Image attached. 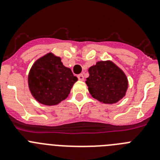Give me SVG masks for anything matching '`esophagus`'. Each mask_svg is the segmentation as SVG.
<instances>
[{"label":"esophagus","instance_id":"obj_1","mask_svg":"<svg viewBox=\"0 0 160 160\" xmlns=\"http://www.w3.org/2000/svg\"><path fill=\"white\" fill-rule=\"evenodd\" d=\"M78 78L79 81H83L84 80V76H83V74H79V75H78Z\"/></svg>","mask_w":160,"mask_h":160}]
</instances>
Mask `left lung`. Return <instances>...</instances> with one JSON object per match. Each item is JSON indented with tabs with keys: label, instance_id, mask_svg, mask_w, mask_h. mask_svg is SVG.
I'll return each instance as SVG.
<instances>
[{
	"label": "left lung",
	"instance_id": "1",
	"mask_svg": "<svg viewBox=\"0 0 160 160\" xmlns=\"http://www.w3.org/2000/svg\"><path fill=\"white\" fill-rule=\"evenodd\" d=\"M86 84L94 98L104 104H114L125 97L128 89L126 73L112 61H99L88 69Z\"/></svg>",
	"mask_w": 160,
	"mask_h": 160
}]
</instances>
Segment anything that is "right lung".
<instances>
[{"instance_id":"right-lung-1","label":"right lung","mask_w":160,"mask_h":160,"mask_svg":"<svg viewBox=\"0 0 160 160\" xmlns=\"http://www.w3.org/2000/svg\"><path fill=\"white\" fill-rule=\"evenodd\" d=\"M77 81L70 68L53 53L39 58L28 75L31 94L37 102L46 106H56L66 99Z\"/></svg>"}]
</instances>
